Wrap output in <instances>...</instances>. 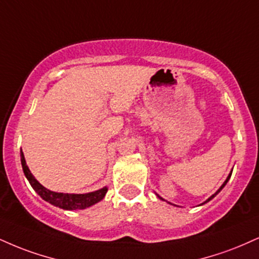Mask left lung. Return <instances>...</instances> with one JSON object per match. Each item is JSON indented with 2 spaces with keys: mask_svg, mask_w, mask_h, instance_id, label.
I'll return each instance as SVG.
<instances>
[{
  "mask_svg": "<svg viewBox=\"0 0 259 259\" xmlns=\"http://www.w3.org/2000/svg\"><path fill=\"white\" fill-rule=\"evenodd\" d=\"M230 176H232V171H230V174H229V175H228V177H227V180H226V181H224V182H223V185L220 187V188H219V191H217L216 193H214V194H212V195H211V197H210V198H208V199H207V200H205V201H204V202H202V204H200V205H204V204H206V202H207V201H210V200H211V199H213L214 197H216V195H217V194H219V193H220L221 191H222V189H223V187L227 185V182H228V181H229V179H230ZM157 197H158V198H159V199H160V200H165V199H163V198H161V197H160V195H158V194H157ZM167 202H169V201H167ZM169 204H171V202H169ZM171 205H174V204H171Z\"/></svg>",
  "mask_w": 259,
  "mask_h": 259,
  "instance_id": "obj_1",
  "label": "left lung"
}]
</instances>
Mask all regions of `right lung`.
<instances>
[{"label": "right lung", "instance_id": "add662e5", "mask_svg": "<svg viewBox=\"0 0 259 259\" xmlns=\"http://www.w3.org/2000/svg\"><path fill=\"white\" fill-rule=\"evenodd\" d=\"M20 160L21 166H23L24 175L27 181L30 182L31 187L35 189L37 194L39 195L43 200L48 201L49 204L54 205V206L64 208V210H83V208L90 207L95 205L96 202L101 201L105 198L106 193H107V187H102L101 189H98L95 192L84 193V194H74V193H58L47 189L35 179V176L31 174L29 166L26 165L23 151H20Z\"/></svg>", "mask_w": 259, "mask_h": 259}]
</instances>
